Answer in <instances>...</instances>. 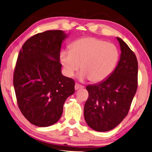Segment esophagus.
<instances>
[{
  "label": "esophagus",
  "instance_id": "esophagus-1",
  "mask_svg": "<svg viewBox=\"0 0 152 152\" xmlns=\"http://www.w3.org/2000/svg\"><path fill=\"white\" fill-rule=\"evenodd\" d=\"M83 87L84 86H82L81 84H78V83H76V84H75V89L76 90H78L80 89V88H83Z\"/></svg>",
  "mask_w": 152,
  "mask_h": 152
}]
</instances>
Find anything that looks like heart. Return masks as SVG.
Instances as JSON below:
<instances>
[{
    "instance_id": "obj_1",
    "label": "heart",
    "mask_w": 152,
    "mask_h": 152,
    "mask_svg": "<svg viewBox=\"0 0 152 152\" xmlns=\"http://www.w3.org/2000/svg\"><path fill=\"white\" fill-rule=\"evenodd\" d=\"M118 48L114 44L94 37L77 39L63 50L60 60L68 76H73L81 66L80 78L92 82L106 79L111 74L118 59Z\"/></svg>"
}]
</instances>
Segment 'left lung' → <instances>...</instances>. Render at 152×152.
Listing matches in <instances>:
<instances>
[{"label": "left lung", "instance_id": "1", "mask_svg": "<svg viewBox=\"0 0 152 152\" xmlns=\"http://www.w3.org/2000/svg\"><path fill=\"white\" fill-rule=\"evenodd\" d=\"M121 58L107 79L88 85L84 105L87 124L97 132H108L118 126L128 114L137 90L138 61L135 53L121 38Z\"/></svg>", "mask_w": 152, "mask_h": 152}]
</instances>
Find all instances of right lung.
Masks as SVG:
<instances>
[{"label":"right lung","instance_id":"add662e5","mask_svg":"<svg viewBox=\"0 0 152 152\" xmlns=\"http://www.w3.org/2000/svg\"><path fill=\"white\" fill-rule=\"evenodd\" d=\"M67 35L50 30L31 36L19 52L13 86L19 109L29 122L46 127L58 121L75 81L61 74L60 51Z\"/></svg>","mask_w":152,"mask_h":152}]
</instances>
